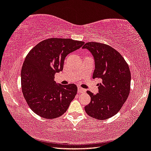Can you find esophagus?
<instances>
[{
    "instance_id": "obj_1",
    "label": "esophagus",
    "mask_w": 151,
    "mask_h": 151,
    "mask_svg": "<svg viewBox=\"0 0 151 151\" xmlns=\"http://www.w3.org/2000/svg\"><path fill=\"white\" fill-rule=\"evenodd\" d=\"M86 91V90L85 89V88H81V87H78V93H85Z\"/></svg>"
}]
</instances>
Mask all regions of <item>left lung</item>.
Instances as JSON below:
<instances>
[{
    "mask_svg": "<svg viewBox=\"0 0 151 151\" xmlns=\"http://www.w3.org/2000/svg\"><path fill=\"white\" fill-rule=\"evenodd\" d=\"M83 48L91 52L95 68L93 78H101L98 84L99 93L89 91L91 102L85 107L88 116L97 119H107L121 109L130 91L131 73L123 56L110 45L99 42H87Z\"/></svg>",
    "mask_w": 151,
    "mask_h": 151,
    "instance_id": "8db88e82",
    "label": "left lung"
}]
</instances>
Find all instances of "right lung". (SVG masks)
I'll return each instance as SVG.
<instances>
[{"mask_svg":"<svg viewBox=\"0 0 151 151\" xmlns=\"http://www.w3.org/2000/svg\"><path fill=\"white\" fill-rule=\"evenodd\" d=\"M83 44V42L68 38H48L26 56L21 72V89L28 106L38 116L54 119L68 108L77 93V87L57 85L54 75L63 70L67 55Z\"/></svg>","mask_w":151,"mask_h":151,"instance_id":"1","label":"right lung"}]
</instances>
